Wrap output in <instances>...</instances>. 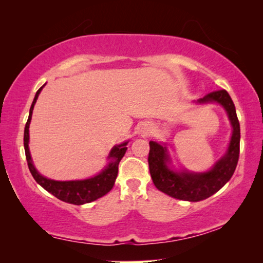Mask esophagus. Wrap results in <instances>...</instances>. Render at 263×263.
<instances>
[{
	"label": "esophagus",
	"mask_w": 263,
	"mask_h": 263,
	"mask_svg": "<svg viewBox=\"0 0 263 263\" xmlns=\"http://www.w3.org/2000/svg\"><path fill=\"white\" fill-rule=\"evenodd\" d=\"M149 131H151V130H149V128H148V127H145V128H144V130H142V131H141V135H142V136H147V135H148V133H149Z\"/></svg>",
	"instance_id": "obj_1"
}]
</instances>
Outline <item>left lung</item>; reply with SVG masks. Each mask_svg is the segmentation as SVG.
Masks as SVG:
<instances>
[{"label":"left lung","mask_w":263,"mask_h":263,"mask_svg":"<svg viewBox=\"0 0 263 263\" xmlns=\"http://www.w3.org/2000/svg\"><path fill=\"white\" fill-rule=\"evenodd\" d=\"M199 103L217 102L228 111L233 132L226 154L218 161L211 171L202 174L189 172L177 173L169 169L166 147L155 141H149L148 166L153 183L157 188L172 197L183 201L198 202L210 197L230 181L238 164L240 152V124L235 112V106L225 89L212 91L198 100Z\"/></svg>","instance_id":"obj_1"}]
</instances>
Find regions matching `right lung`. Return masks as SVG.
<instances>
[{
    "instance_id": "add662e5",
    "label": "right lung",
    "mask_w": 263,
    "mask_h": 263,
    "mask_svg": "<svg viewBox=\"0 0 263 263\" xmlns=\"http://www.w3.org/2000/svg\"><path fill=\"white\" fill-rule=\"evenodd\" d=\"M43 87L39 88L38 91L35 92L34 100L30 108L28 122H26L25 128H24L25 157H26V161H28V166L31 174H32L33 179L35 180L37 183L41 184L44 189L48 191V193H51L53 196H55L57 198H59L60 201L75 204V205H81V204H84V203H90L92 201H95V199L102 197V196H104L105 194H108L109 191L112 189L116 177H117V174H118L119 161H121L127 149L126 147L127 141L123 142L121 145L115 146V147L111 149L109 158H111L112 160H111L109 166L106 167L101 174L91 177V179L82 180V181L62 182V181L50 180L42 176L37 171H35V168L32 164V160H31V155L29 151V126H30V121H31V116H32L34 103L35 101H37L39 92L42 91Z\"/></svg>"
}]
</instances>
